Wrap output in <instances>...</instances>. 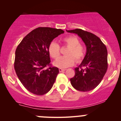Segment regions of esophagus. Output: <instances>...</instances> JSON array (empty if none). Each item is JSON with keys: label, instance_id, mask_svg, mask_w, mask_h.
<instances>
[{"label": "esophagus", "instance_id": "esophagus-1", "mask_svg": "<svg viewBox=\"0 0 121 121\" xmlns=\"http://www.w3.org/2000/svg\"><path fill=\"white\" fill-rule=\"evenodd\" d=\"M64 71H65V69H62V68H59V71H60V73H61V72Z\"/></svg>", "mask_w": 121, "mask_h": 121}]
</instances>
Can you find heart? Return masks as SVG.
Masks as SVG:
<instances>
[{
	"instance_id": "1",
	"label": "heart",
	"mask_w": 121,
	"mask_h": 121,
	"mask_svg": "<svg viewBox=\"0 0 121 121\" xmlns=\"http://www.w3.org/2000/svg\"><path fill=\"white\" fill-rule=\"evenodd\" d=\"M62 42L69 47V48L65 53L67 56L60 57L54 62L55 66L60 68H65L74 64V58L77 63H80L83 60L85 53V47L80 44V41L77 37L74 36H67L62 40ZM48 52L52 58L57 59L60 54V46L57 43L52 41L48 47Z\"/></svg>"
}]
</instances>
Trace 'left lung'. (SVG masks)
<instances>
[{
	"mask_svg": "<svg viewBox=\"0 0 121 121\" xmlns=\"http://www.w3.org/2000/svg\"><path fill=\"white\" fill-rule=\"evenodd\" d=\"M66 31L77 34L86 47V54L82 63L74 69L75 75L70 79L71 84L78 91H91L98 86L107 72V47L99 38L91 33L80 29Z\"/></svg>",
	"mask_w": 121,
	"mask_h": 121,
	"instance_id": "obj_1",
	"label": "left lung"
}]
</instances>
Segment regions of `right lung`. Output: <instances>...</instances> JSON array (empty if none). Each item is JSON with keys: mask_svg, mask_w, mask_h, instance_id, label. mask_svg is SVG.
<instances>
[{"mask_svg": "<svg viewBox=\"0 0 121 121\" xmlns=\"http://www.w3.org/2000/svg\"><path fill=\"white\" fill-rule=\"evenodd\" d=\"M61 29L38 27L25 36L15 52L14 67L23 86L31 93L42 95L52 89L59 69L51 66L48 47ZM49 66L46 69L45 67Z\"/></svg>", "mask_w": 121, "mask_h": 121, "instance_id": "1", "label": "right lung"}]
</instances>
